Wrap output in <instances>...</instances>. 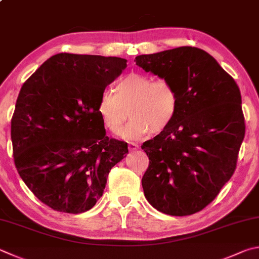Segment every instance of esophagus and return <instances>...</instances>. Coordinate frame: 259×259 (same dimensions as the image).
Wrapping results in <instances>:
<instances>
[{"instance_id": "obj_1", "label": "esophagus", "mask_w": 259, "mask_h": 259, "mask_svg": "<svg viewBox=\"0 0 259 259\" xmlns=\"http://www.w3.org/2000/svg\"><path fill=\"white\" fill-rule=\"evenodd\" d=\"M128 147H129V150H130V152H134V150H136V149H138V148H139V145H138V144H136V143H129Z\"/></svg>"}]
</instances>
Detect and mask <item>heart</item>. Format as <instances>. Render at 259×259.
Here are the masks:
<instances>
[{"label": "heart", "instance_id": "1", "mask_svg": "<svg viewBox=\"0 0 259 259\" xmlns=\"http://www.w3.org/2000/svg\"><path fill=\"white\" fill-rule=\"evenodd\" d=\"M179 109V94L166 78L130 72L116 82L114 93L104 91L97 103V112L111 133L117 135L129 116L133 117L123 137L139 138L162 133L175 120ZM131 113L129 114L128 112Z\"/></svg>", "mask_w": 259, "mask_h": 259}]
</instances>
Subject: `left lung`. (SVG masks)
<instances>
[{
  "instance_id": "8db88e82",
  "label": "left lung",
  "mask_w": 259,
  "mask_h": 259,
  "mask_svg": "<svg viewBox=\"0 0 259 259\" xmlns=\"http://www.w3.org/2000/svg\"><path fill=\"white\" fill-rule=\"evenodd\" d=\"M135 62L168 79L179 94L170 126L142 146L149 158L145 197L164 214H195L236 171L246 131L240 89L213 56L191 46L139 55Z\"/></svg>"
}]
</instances>
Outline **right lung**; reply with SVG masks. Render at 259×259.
<instances>
[{
    "label": "right lung",
    "instance_id": "obj_1",
    "mask_svg": "<svg viewBox=\"0 0 259 259\" xmlns=\"http://www.w3.org/2000/svg\"><path fill=\"white\" fill-rule=\"evenodd\" d=\"M126 60L60 53L22 84L11 120L19 176L41 203L62 213L89 210L128 144L106 137L97 103Z\"/></svg>",
    "mask_w": 259,
    "mask_h": 259
}]
</instances>
